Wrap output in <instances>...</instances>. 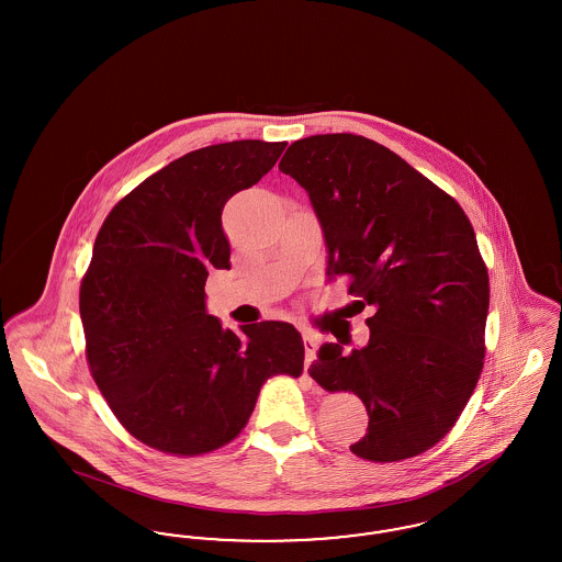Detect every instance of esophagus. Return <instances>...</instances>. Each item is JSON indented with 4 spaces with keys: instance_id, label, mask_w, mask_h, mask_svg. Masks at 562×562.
Instances as JSON below:
<instances>
[{
    "instance_id": "esophagus-1",
    "label": "esophagus",
    "mask_w": 562,
    "mask_h": 562,
    "mask_svg": "<svg viewBox=\"0 0 562 562\" xmlns=\"http://www.w3.org/2000/svg\"><path fill=\"white\" fill-rule=\"evenodd\" d=\"M303 346H305V367H310L316 358V349H318V341L312 333H305L303 335Z\"/></svg>"
}]
</instances>
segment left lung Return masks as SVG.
<instances>
[{
  "label": "left lung",
  "mask_w": 562,
  "mask_h": 562,
  "mask_svg": "<svg viewBox=\"0 0 562 562\" xmlns=\"http://www.w3.org/2000/svg\"><path fill=\"white\" fill-rule=\"evenodd\" d=\"M278 168L310 193L328 280L346 278L356 296L349 314L371 310L369 346H324L312 379L364 402L369 434L351 453L374 463L426 453L457 424L484 364L488 271L470 218L358 134L294 140Z\"/></svg>",
  "instance_id": "1"
}]
</instances>
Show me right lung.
<instances>
[{"mask_svg": "<svg viewBox=\"0 0 562 562\" xmlns=\"http://www.w3.org/2000/svg\"><path fill=\"white\" fill-rule=\"evenodd\" d=\"M286 143L232 140L170 161L103 221L81 278L88 369L117 422L161 453L232 442L273 374L303 373L293 324L223 330L206 314L211 269H229L225 202L252 188Z\"/></svg>", "mask_w": 562, "mask_h": 562, "instance_id": "1", "label": "right lung"}]
</instances>
